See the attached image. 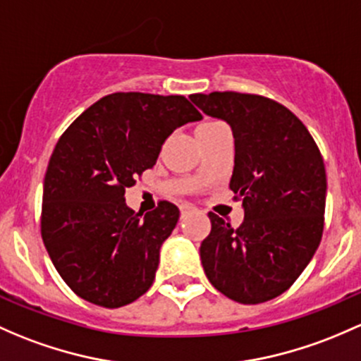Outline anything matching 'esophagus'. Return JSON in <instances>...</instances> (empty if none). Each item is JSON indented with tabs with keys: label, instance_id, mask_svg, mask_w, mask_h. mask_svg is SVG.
<instances>
[{
	"label": "esophagus",
	"instance_id": "1",
	"mask_svg": "<svg viewBox=\"0 0 361 361\" xmlns=\"http://www.w3.org/2000/svg\"><path fill=\"white\" fill-rule=\"evenodd\" d=\"M180 211H181V216H187V214H190V212H195L199 209H197V206H193V204L185 202L180 206Z\"/></svg>",
	"mask_w": 361,
	"mask_h": 361
}]
</instances>
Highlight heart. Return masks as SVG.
<instances>
[{"label":"heart","instance_id":"obj_1","mask_svg":"<svg viewBox=\"0 0 361 361\" xmlns=\"http://www.w3.org/2000/svg\"><path fill=\"white\" fill-rule=\"evenodd\" d=\"M206 124H207V123H206Z\"/></svg>","mask_w":361,"mask_h":361}]
</instances>
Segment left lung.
Listing matches in <instances>:
<instances>
[{"label":"left lung","instance_id":"8db88e82","mask_svg":"<svg viewBox=\"0 0 361 361\" xmlns=\"http://www.w3.org/2000/svg\"><path fill=\"white\" fill-rule=\"evenodd\" d=\"M190 100L230 124V188L244 207L238 228L209 212L211 233L200 244L204 271L233 301H270L295 282L322 240L324 159L305 124L279 102L235 91L195 93Z\"/></svg>","mask_w":361,"mask_h":361}]
</instances>
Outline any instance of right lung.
Masks as SVG:
<instances>
[{
  "mask_svg": "<svg viewBox=\"0 0 361 361\" xmlns=\"http://www.w3.org/2000/svg\"><path fill=\"white\" fill-rule=\"evenodd\" d=\"M200 119L181 94L112 93L60 136L44 174L41 237L79 298L121 308L150 289L180 209L162 200L142 216L124 192L155 164L171 133Z\"/></svg>",
  "mask_w": 361,
  "mask_h": 361,
  "instance_id": "right-lung-1",
  "label": "right lung"
}]
</instances>
